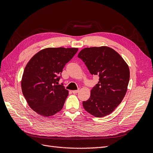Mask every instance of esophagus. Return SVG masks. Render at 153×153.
Wrapping results in <instances>:
<instances>
[{"mask_svg": "<svg viewBox=\"0 0 153 153\" xmlns=\"http://www.w3.org/2000/svg\"><path fill=\"white\" fill-rule=\"evenodd\" d=\"M78 91H79V89H78V90H74V91H72V92H73V94H76V93H78Z\"/></svg>", "mask_w": 153, "mask_h": 153, "instance_id": "esophagus-1", "label": "esophagus"}]
</instances>
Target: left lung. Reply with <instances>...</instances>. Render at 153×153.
<instances>
[{"mask_svg": "<svg viewBox=\"0 0 153 153\" xmlns=\"http://www.w3.org/2000/svg\"><path fill=\"white\" fill-rule=\"evenodd\" d=\"M78 57L84 62L92 75H98L99 82L91 91L89 99L83 101L84 109L96 117L112 113L126 93L129 69L116 51L108 47L82 49Z\"/></svg>", "mask_w": 153, "mask_h": 153, "instance_id": "left-lung-1", "label": "left lung"}]
</instances>
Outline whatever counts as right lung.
<instances>
[{
  "instance_id": "obj_1",
  "label": "right lung",
  "mask_w": 153,
  "mask_h": 153,
  "mask_svg": "<svg viewBox=\"0 0 153 153\" xmlns=\"http://www.w3.org/2000/svg\"><path fill=\"white\" fill-rule=\"evenodd\" d=\"M77 48H47L36 53L27 64L22 91L30 107L39 115L52 116L60 112L68 91L57 85L59 74L77 52Z\"/></svg>"
}]
</instances>
